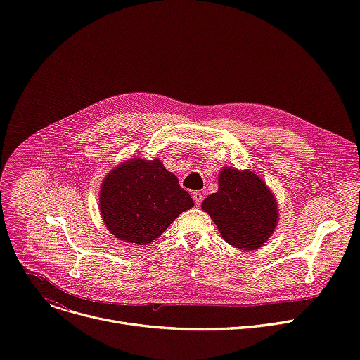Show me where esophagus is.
I'll use <instances>...</instances> for the list:
<instances>
[{"label":"esophagus","mask_w":360,"mask_h":360,"mask_svg":"<svg viewBox=\"0 0 360 360\" xmlns=\"http://www.w3.org/2000/svg\"><path fill=\"white\" fill-rule=\"evenodd\" d=\"M192 198H193V200H195V203L198 205V207H199V205H200L202 200H203V195H202V192H199V191L193 192V193H192Z\"/></svg>","instance_id":"1"}]
</instances>
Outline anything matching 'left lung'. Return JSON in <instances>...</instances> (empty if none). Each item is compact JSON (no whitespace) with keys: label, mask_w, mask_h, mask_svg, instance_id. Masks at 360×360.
<instances>
[{"label":"left lung","mask_w":360,"mask_h":360,"mask_svg":"<svg viewBox=\"0 0 360 360\" xmlns=\"http://www.w3.org/2000/svg\"><path fill=\"white\" fill-rule=\"evenodd\" d=\"M219 189L202 202V210L217 224L222 238L242 250L262 246L278 222L275 198L252 171L225 168Z\"/></svg>","instance_id":"left-lung-1"}]
</instances>
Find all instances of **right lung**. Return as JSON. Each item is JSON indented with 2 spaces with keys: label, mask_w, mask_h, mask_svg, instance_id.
Listing matches in <instances>:
<instances>
[{
  "label": "right lung",
  "mask_w": 360,
  "mask_h": 360,
  "mask_svg": "<svg viewBox=\"0 0 360 360\" xmlns=\"http://www.w3.org/2000/svg\"><path fill=\"white\" fill-rule=\"evenodd\" d=\"M191 195L160 160H131L104 181L99 208L112 235L136 245L155 240L186 210Z\"/></svg>",
  "instance_id": "right-lung-1"
}]
</instances>
